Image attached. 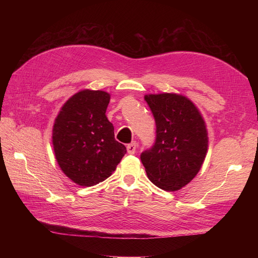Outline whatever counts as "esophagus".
I'll use <instances>...</instances> for the list:
<instances>
[{"label":"esophagus","mask_w":258,"mask_h":258,"mask_svg":"<svg viewBox=\"0 0 258 258\" xmlns=\"http://www.w3.org/2000/svg\"><path fill=\"white\" fill-rule=\"evenodd\" d=\"M137 146H138V144H137L136 141H134V142H131L130 144H128V146H127V152H128V154H135L136 151H137Z\"/></svg>","instance_id":"1"}]
</instances>
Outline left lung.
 I'll return each instance as SVG.
<instances>
[{
    "mask_svg": "<svg viewBox=\"0 0 258 258\" xmlns=\"http://www.w3.org/2000/svg\"><path fill=\"white\" fill-rule=\"evenodd\" d=\"M145 101L155 118L156 139L141 161L156 186L177 190L196 176L206 158L205 120L190 100L175 93L147 95Z\"/></svg>",
    "mask_w": 258,
    "mask_h": 258,
    "instance_id": "8db88e82",
    "label": "left lung"
}]
</instances>
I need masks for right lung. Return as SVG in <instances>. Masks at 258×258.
Segmentation results:
<instances>
[{
	"label": "right lung",
	"instance_id": "obj_1",
	"mask_svg": "<svg viewBox=\"0 0 258 258\" xmlns=\"http://www.w3.org/2000/svg\"><path fill=\"white\" fill-rule=\"evenodd\" d=\"M110 95L82 90L70 98L54 120L52 144L63 173L81 186H93L115 171L127 153L116 141L105 115Z\"/></svg>",
	"mask_w": 258,
	"mask_h": 258
}]
</instances>
